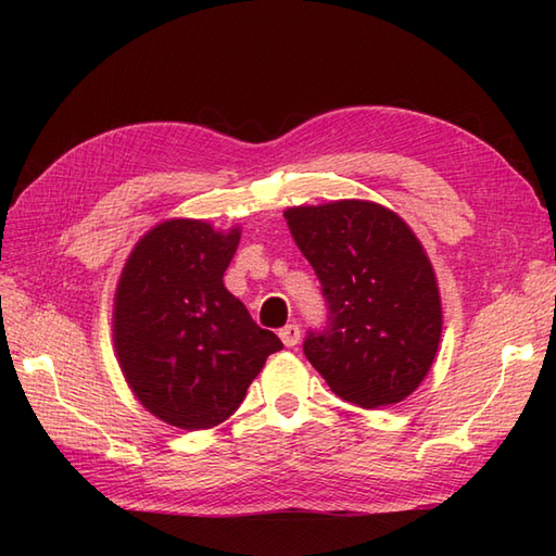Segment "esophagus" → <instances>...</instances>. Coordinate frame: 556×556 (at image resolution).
<instances>
[{"label": "esophagus", "mask_w": 556, "mask_h": 556, "mask_svg": "<svg viewBox=\"0 0 556 556\" xmlns=\"http://www.w3.org/2000/svg\"><path fill=\"white\" fill-rule=\"evenodd\" d=\"M279 339L285 341V346H296L299 341H301V327L299 325H287V327H281L279 329Z\"/></svg>", "instance_id": "obj_1"}]
</instances>
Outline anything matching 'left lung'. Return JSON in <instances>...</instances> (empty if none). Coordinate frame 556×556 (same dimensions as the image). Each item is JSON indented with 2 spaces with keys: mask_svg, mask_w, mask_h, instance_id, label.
Returning <instances> with one entry per match:
<instances>
[{
  "mask_svg": "<svg viewBox=\"0 0 556 556\" xmlns=\"http://www.w3.org/2000/svg\"><path fill=\"white\" fill-rule=\"evenodd\" d=\"M285 219L329 308L325 332L305 339V358L361 408L410 396L442 337L440 287L418 236L370 200L289 207Z\"/></svg>",
  "mask_w": 556,
  "mask_h": 556,
  "instance_id": "8db88e82",
  "label": "left lung"
}]
</instances>
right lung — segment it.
<instances>
[{
	"instance_id": "right-lung-1",
	"label": "right lung",
	"mask_w": 556,
	"mask_h": 556,
	"mask_svg": "<svg viewBox=\"0 0 556 556\" xmlns=\"http://www.w3.org/2000/svg\"><path fill=\"white\" fill-rule=\"evenodd\" d=\"M239 241L241 227L164 219L134 245L116 285V361L134 396L174 428L227 420L285 346L224 287Z\"/></svg>"
}]
</instances>
